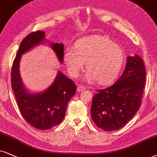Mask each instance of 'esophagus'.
<instances>
[{
	"label": "esophagus",
	"mask_w": 157,
	"mask_h": 157,
	"mask_svg": "<svg viewBox=\"0 0 157 157\" xmlns=\"http://www.w3.org/2000/svg\"><path fill=\"white\" fill-rule=\"evenodd\" d=\"M85 89V88L84 86H82V85H78L77 88V92H81V91L84 90Z\"/></svg>",
	"instance_id": "obj_1"
}]
</instances>
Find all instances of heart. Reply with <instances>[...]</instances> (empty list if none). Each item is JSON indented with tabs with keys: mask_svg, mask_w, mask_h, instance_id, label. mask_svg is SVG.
<instances>
[{
	"mask_svg": "<svg viewBox=\"0 0 157 157\" xmlns=\"http://www.w3.org/2000/svg\"><path fill=\"white\" fill-rule=\"evenodd\" d=\"M64 59L71 76H78L86 62L85 80L106 85L114 80L120 72L124 53L122 48L108 37L95 35L77 41L75 49L67 48Z\"/></svg>",
	"mask_w": 157,
	"mask_h": 157,
	"instance_id": "b5f03b06",
	"label": "heart"
}]
</instances>
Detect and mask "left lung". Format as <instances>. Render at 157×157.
Masks as SVG:
<instances>
[{"mask_svg": "<svg viewBox=\"0 0 157 157\" xmlns=\"http://www.w3.org/2000/svg\"><path fill=\"white\" fill-rule=\"evenodd\" d=\"M146 82L143 59L128 56L126 67L117 82L105 89L97 90L90 109L91 118L105 131L117 130L135 116L141 104Z\"/></svg>", "mask_w": 157, "mask_h": 157, "instance_id": "left-lung-1", "label": "left lung"}]
</instances>
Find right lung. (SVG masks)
I'll use <instances>...</instances> for the list:
<instances>
[{
	"label": "right lung",
	"mask_w": 157,
	"mask_h": 157,
	"mask_svg": "<svg viewBox=\"0 0 157 157\" xmlns=\"http://www.w3.org/2000/svg\"><path fill=\"white\" fill-rule=\"evenodd\" d=\"M45 32L31 33L21 41L11 68V88L19 110L26 122L40 130H50L64 120L67 104L76 92V85L59 72L52 85L44 92L33 94L24 87L19 75L21 56L43 41ZM60 62L64 58V44L51 43Z\"/></svg>",
	"instance_id": "add662e5"
}]
</instances>
